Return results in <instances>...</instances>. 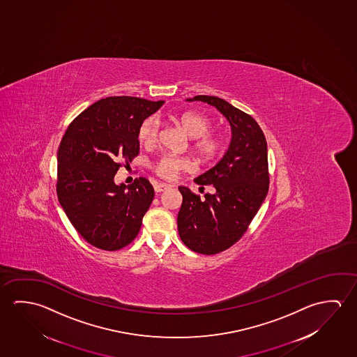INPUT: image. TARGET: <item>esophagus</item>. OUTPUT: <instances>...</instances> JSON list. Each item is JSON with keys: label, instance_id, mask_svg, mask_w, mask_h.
Returning a JSON list of instances; mask_svg holds the SVG:
<instances>
[{"label": "esophagus", "instance_id": "1", "mask_svg": "<svg viewBox=\"0 0 357 357\" xmlns=\"http://www.w3.org/2000/svg\"><path fill=\"white\" fill-rule=\"evenodd\" d=\"M168 188H170L169 184H165V183H155V184H154V190H155L157 193L164 192V190L168 189Z\"/></svg>", "mask_w": 357, "mask_h": 357}]
</instances>
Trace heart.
Segmentation results:
<instances>
[{
  "label": "heart",
  "instance_id": "b5f03b06",
  "mask_svg": "<svg viewBox=\"0 0 357 357\" xmlns=\"http://www.w3.org/2000/svg\"><path fill=\"white\" fill-rule=\"evenodd\" d=\"M178 123L188 137L192 138V149L199 162L211 163L222 151V141L219 135L211 133V121L198 112H185L178 118ZM160 124L155 117L146 118L138 130V138L146 146H153L159 138ZM192 169V162L184 157L164 154L153 162L152 170L157 176L172 181L181 172Z\"/></svg>",
  "mask_w": 357,
  "mask_h": 357
}]
</instances>
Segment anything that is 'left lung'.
<instances>
[{"label":"left lung","instance_id":"left-lung-1","mask_svg":"<svg viewBox=\"0 0 357 357\" xmlns=\"http://www.w3.org/2000/svg\"><path fill=\"white\" fill-rule=\"evenodd\" d=\"M214 105L231 126V143L222 160L195 178L204 190L214 193L204 198L190 189L179 187L183 195L178 214L181 241L199 254L224 252L245 234L254 216L269 192L268 144L257 121L227 100L215 96H195L192 100Z\"/></svg>","mask_w":357,"mask_h":357}]
</instances>
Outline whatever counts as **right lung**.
<instances>
[{"label": "right lung", "mask_w": 357, "mask_h": 357, "mask_svg": "<svg viewBox=\"0 0 357 357\" xmlns=\"http://www.w3.org/2000/svg\"><path fill=\"white\" fill-rule=\"evenodd\" d=\"M164 100L107 97L72 122L57 153V197L78 234L91 245L114 252L139 233L154 189L146 178L117 185L118 169L139 153L138 130Z\"/></svg>", "instance_id": "1"}]
</instances>
